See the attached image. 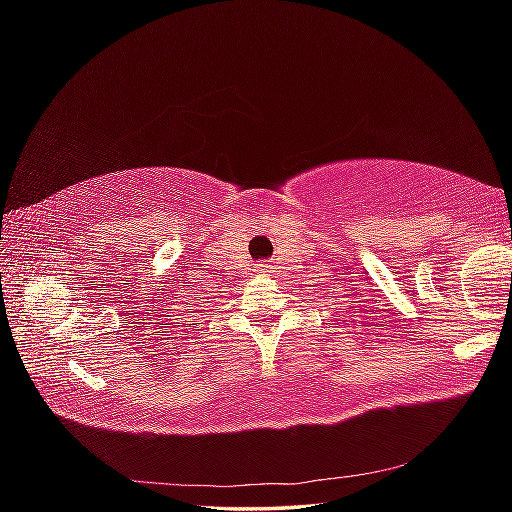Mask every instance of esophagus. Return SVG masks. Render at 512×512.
Listing matches in <instances>:
<instances>
[{"label": "esophagus", "mask_w": 512, "mask_h": 512, "mask_svg": "<svg viewBox=\"0 0 512 512\" xmlns=\"http://www.w3.org/2000/svg\"><path fill=\"white\" fill-rule=\"evenodd\" d=\"M258 273H262V275L271 273V271H269V265H258Z\"/></svg>", "instance_id": "34e87169"}]
</instances>
